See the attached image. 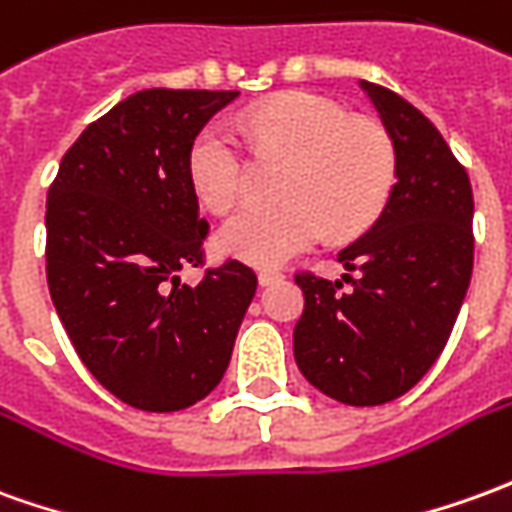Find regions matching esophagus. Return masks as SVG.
Returning a JSON list of instances; mask_svg holds the SVG:
<instances>
[{
    "label": "esophagus",
    "instance_id": "1",
    "mask_svg": "<svg viewBox=\"0 0 512 512\" xmlns=\"http://www.w3.org/2000/svg\"><path fill=\"white\" fill-rule=\"evenodd\" d=\"M280 277L282 274L280 271H274V268H263V271H257V282H260V285H271V282H277Z\"/></svg>",
    "mask_w": 512,
    "mask_h": 512
}]
</instances>
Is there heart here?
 Wrapping results in <instances>:
<instances>
[{
	"label": "heart",
	"mask_w": 512,
	"mask_h": 512,
	"mask_svg": "<svg viewBox=\"0 0 512 512\" xmlns=\"http://www.w3.org/2000/svg\"><path fill=\"white\" fill-rule=\"evenodd\" d=\"M238 132L257 157H288L280 205H252L221 224L216 246L255 266H280L327 232L349 238L371 227L396 182V146L380 121L355 119L330 96L291 91L252 107ZM246 160L227 121H207L188 146V180L199 202L227 210L244 191Z\"/></svg>",
	"instance_id": "1"
}]
</instances>
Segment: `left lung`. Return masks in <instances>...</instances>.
<instances>
[{
    "label": "left lung",
    "mask_w": 512,
    "mask_h": 512,
    "mask_svg": "<svg viewBox=\"0 0 512 512\" xmlns=\"http://www.w3.org/2000/svg\"><path fill=\"white\" fill-rule=\"evenodd\" d=\"M396 146V185L380 219L338 252L352 281L296 274L305 310L293 357L310 385L343 405L374 407L416 385L452 335L474 266V196L421 110L360 80Z\"/></svg>",
    "instance_id": "8db88e82"
}]
</instances>
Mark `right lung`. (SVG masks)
Wrapping results in <instances>:
<instances>
[{
    "instance_id": "obj_1",
    "label": "right lung",
    "mask_w": 512,
    "mask_h": 512,
    "mask_svg": "<svg viewBox=\"0 0 512 512\" xmlns=\"http://www.w3.org/2000/svg\"><path fill=\"white\" fill-rule=\"evenodd\" d=\"M238 91L149 88L88 124L46 196V282L85 368L116 399L171 413L205 399L230 366L257 291L241 260L205 266L207 221L188 146Z\"/></svg>"
}]
</instances>
